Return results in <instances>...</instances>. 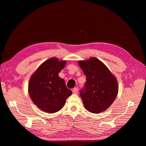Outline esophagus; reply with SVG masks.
I'll list each match as a JSON object with an SVG mask.
<instances>
[{
	"mask_svg": "<svg viewBox=\"0 0 146 146\" xmlns=\"http://www.w3.org/2000/svg\"><path fill=\"white\" fill-rule=\"evenodd\" d=\"M78 88H74L73 89V90H72V93H74V94H77L78 93Z\"/></svg>",
	"mask_w": 146,
	"mask_h": 146,
	"instance_id": "obj_1",
	"label": "esophagus"
}]
</instances>
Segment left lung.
Returning a JSON list of instances; mask_svg holds the SVG:
<instances>
[{
    "mask_svg": "<svg viewBox=\"0 0 146 146\" xmlns=\"http://www.w3.org/2000/svg\"><path fill=\"white\" fill-rule=\"evenodd\" d=\"M79 65L86 76V82L80 91L84 107L93 113L105 111L117 96V79L106 65L96 58L79 61Z\"/></svg>",
    "mask_w": 146,
    "mask_h": 146,
    "instance_id": "obj_1",
    "label": "left lung"
}]
</instances>
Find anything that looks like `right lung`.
<instances>
[{"label": "right lung", "mask_w": 146, "mask_h": 146, "mask_svg": "<svg viewBox=\"0 0 146 146\" xmlns=\"http://www.w3.org/2000/svg\"><path fill=\"white\" fill-rule=\"evenodd\" d=\"M65 64V60L51 58L41 64L31 77L29 94L35 105L43 111L53 113L60 110L72 93L64 80L58 76Z\"/></svg>", "instance_id": "right-lung-1"}]
</instances>
